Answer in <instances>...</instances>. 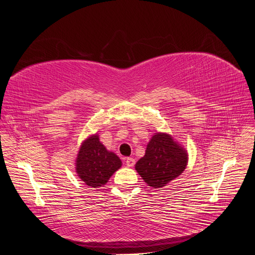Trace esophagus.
Here are the masks:
<instances>
[{
    "instance_id": "esophagus-1",
    "label": "esophagus",
    "mask_w": 255,
    "mask_h": 255,
    "mask_svg": "<svg viewBox=\"0 0 255 255\" xmlns=\"http://www.w3.org/2000/svg\"><path fill=\"white\" fill-rule=\"evenodd\" d=\"M126 164L128 167H133L135 165V159L132 157H128L126 159Z\"/></svg>"
}]
</instances>
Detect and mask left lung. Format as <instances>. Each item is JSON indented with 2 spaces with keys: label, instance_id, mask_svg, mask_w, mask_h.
Wrapping results in <instances>:
<instances>
[{
  "label": "left lung",
  "instance_id": "left-lung-1",
  "mask_svg": "<svg viewBox=\"0 0 255 255\" xmlns=\"http://www.w3.org/2000/svg\"><path fill=\"white\" fill-rule=\"evenodd\" d=\"M187 163V150L170 134L157 132L151 137L135 169L149 186L161 188L181 175Z\"/></svg>",
  "mask_w": 255,
  "mask_h": 255
}]
</instances>
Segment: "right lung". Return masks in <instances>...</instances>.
<instances>
[{
  "label": "right lung",
  "mask_w": 255,
  "mask_h": 255,
  "mask_svg": "<svg viewBox=\"0 0 255 255\" xmlns=\"http://www.w3.org/2000/svg\"><path fill=\"white\" fill-rule=\"evenodd\" d=\"M121 166V159L105 148L96 133L82 142L76 155L75 172L87 186L98 188L109 182Z\"/></svg>",
  "instance_id": "1"
}]
</instances>
